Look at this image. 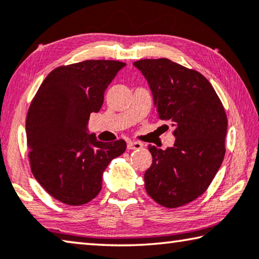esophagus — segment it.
<instances>
[{
    "instance_id": "34e87169",
    "label": "esophagus",
    "mask_w": 259,
    "mask_h": 259,
    "mask_svg": "<svg viewBox=\"0 0 259 259\" xmlns=\"http://www.w3.org/2000/svg\"><path fill=\"white\" fill-rule=\"evenodd\" d=\"M143 147V144L139 142H129L128 143V149L129 150H139Z\"/></svg>"
}]
</instances>
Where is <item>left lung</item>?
Wrapping results in <instances>:
<instances>
[{"mask_svg": "<svg viewBox=\"0 0 259 259\" xmlns=\"http://www.w3.org/2000/svg\"><path fill=\"white\" fill-rule=\"evenodd\" d=\"M153 96L160 120L174 128L166 150L149 145L152 165L146 192L165 207L182 206L203 195L225 157L227 116L213 86L198 71L168 59L134 62Z\"/></svg>", "mask_w": 259, "mask_h": 259, "instance_id": "obj_1", "label": "left lung"}]
</instances>
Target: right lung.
Segmentation results:
<instances>
[{
    "mask_svg": "<svg viewBox=\"0 0 259 259\" xmlns=\"http://www.w3.org/2000/svg\"><path fill=\"white\" fill-rule=\"evenodd\" d=\"M125 63L88 60L62 65L45 78L26 116L31 170L49 195L68 205H83L99 194L102 174L126 149L123 139L98 141L89 134L90 114Z\"/></svg>",
    "mask_w": 259,
    "mask_h": 259,
    "instance_id": "obj_1",
    "label": "right lung"
}]
</instances>
